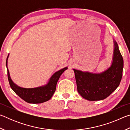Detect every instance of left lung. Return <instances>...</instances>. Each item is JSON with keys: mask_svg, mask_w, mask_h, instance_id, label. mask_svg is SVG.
<instances>
[{"mask_svg": "<svg viewBox=\"0 0 130 130\" xmlns=\"http://www.w3.org/2000/svg\"><path fill=\"white\" fill-rule=\"evenodd\" d=\"M113 62L109 69L100 74L83 72L73 69L77 91L85 99L98 101L105 99L115 91L122 80L123 59L115 41Z\"/></svg>", "mask_w": 130, "mask_h": 130, "instance_id": "left-lung-1", "label": "left lung"}]
</instances>
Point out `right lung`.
I'll list each match as a JSON object with an SVG mask.
<instances>
[{
	"instance_id": "add662e5",
	"label": "right lung",
	"mask_w": 130,
	"mask_h": 130,
	"mask_svg": "<svg viewBox=\"0 0 130 130\" xmlns=\"http://www.w3.org/2000/svg\"><path fill=\"white\" fill-rule=\"evenodd\" d=\"M6 60V67L7 68V59ZM68 69L67 67L61 69L55 73L50 78L49 83L44 87L36 88H23L18 87L12 82L10 78L9 71L7 68V76L11 88L15 93L20 98L28 103L38 104L50 100L56 91V85L59 78L63 72Z\"/></svg>"
}]
</instances>
